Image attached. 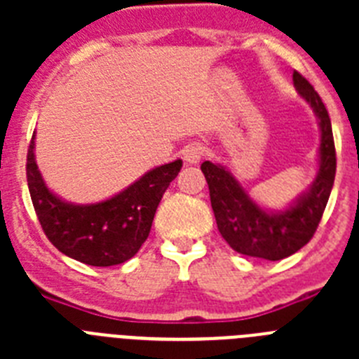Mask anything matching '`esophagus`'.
<instances>
[{
	"mask_svg": "<svg viewBox=\"0 0 359 359\" xmlns=\"http://www.w3.org/2000/svg\"><path fill=\"white\" fill-rule=\"evenodd\" d=\"M203 158V149L199 145H189V147L183 151V160L189 165H198Z\"/></svg>",
	"mask_w": 359,
	"mask_h": 359,
	"instance_id": "34e87169",
	"label": "esophagus"
}]
</instances>
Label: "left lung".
<instances>
[{"label": "left lung", "instance_id": "8db88e82", "mask_svg": "<svg viewBox=\"0 0 359 359\" xmlns=\"http://www.w3.org/2000/svg\"><path fill=\"white\" fill-rule=\"evenodd\" d=\"M293 84L315 113L320 147L315 180L286 208L271 210L261 207L224 165L214 161L201 163L215 223L223 239L237 253L266 261L286 259L309 243L334 185L336 152L327 109L313 86L298 72L293 73Z\"/></svg>", "mask_w": 359, "mask_h": 359}]
</instances>
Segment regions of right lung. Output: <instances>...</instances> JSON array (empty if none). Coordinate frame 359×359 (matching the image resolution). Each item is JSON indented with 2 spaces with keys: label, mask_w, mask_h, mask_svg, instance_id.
Instances as JSON below:
<instances>
[{
  "label": "right lung",
  "mask_w": 359,
  "mask_h": 359,
  "mask_svg": "<svg viewBox=\"0 0 359 359\" xmlns=\"http://www.w3.org/2000/svg\"><path fill=\"white\" fill-rule=\"evenodd\" d=\"M182 160L147 170L135 183L98 203L65 201L46 187L36 161V133L27 156L30 198L50 243L65 255L90 266H115L138 253L149 237L152 219Z\"/></svg>",
  "instance_id": "add662e5"
}]
</instances>
